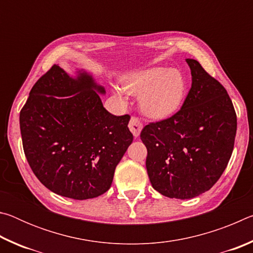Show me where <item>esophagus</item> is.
Listing matches in <instances>:
<instances>
[{"mask_svg":"<svg viewBox=\"0 0 253 253\" xmlns=\"http://www.w3.org/2000/svg\"><path fill=\"white\" fill-rule=\"evenodd\" d=\"M128 127H129L130 131L132 132V135L135 137H138L140 134V130L143 128V123L140 122V119L138 117L132 116L129 121V124H128Z\"/></svg>","mask_w":253,"mask_h":253,"instance_id":"34e87169","label":"esophagus"}]
</instances>
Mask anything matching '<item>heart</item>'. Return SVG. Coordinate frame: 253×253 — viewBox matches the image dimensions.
<instances>
[{
    "instance_id": "1",
    "label": "heart",
    "mask_w": 253,
    "mask_h": 253,
    "mask_svg": "<svg viewBox=\"0 0 253 253\" xmlns=\"http://www.w3.org/2000/svg\"><path fill=\"white\" fill-rule=\"evenodd\" d=\"M130 95L140 97V108L146 116L163 119L172 116L182 106L186 95V81L181 71L166 68H153L131 75L124 83ZM117 97L123 98L122 89L115 88Z\"/></svg>"
}]
</instances>
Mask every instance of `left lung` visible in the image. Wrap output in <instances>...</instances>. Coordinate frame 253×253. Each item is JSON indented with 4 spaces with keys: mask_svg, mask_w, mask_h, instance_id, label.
Returning <instances> with one entry per match:
<instances>
[{
    "mask_svg": "<svg viewBox=\"0 0 253 253\" xmlns=\"http://www.w3.org/2000/svg\"><path fill=\"white\" fill-rule=\"evenodd\" d=\"M186 61L192 87L181 109L147 124L140 132L152 186L179 200L195 198L217 182L232 155L237 132V114L225 88L199 61Z\"/></svg>",
    "mask_w": 253,
    "mask_h": 253,
    "instance_id": "8db88e82",
    "label": "left lung"
}]
</instances>
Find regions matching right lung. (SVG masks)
I'll use <instances>...</instances> for the list:
<instances>
[{
    "label": "right lung",
    "mask_w": 253,
    "mask_h": 253,
    "mask_svg": "<svg viewBox=\"0 0 253 253\" xmlns=\"http://www.w3.org/2000/svg\"><path fill=\"white\" fill-rule=\"evenodd\" d=\"M90 76L71 78L53 65L37 81L20 111L23 151L32 172L58 195L97 198L109 190L115 169L132 142L129 115L102 106Z\"/></svg>",
    "instance_id": "right-lung-1"
}]
</instances>
